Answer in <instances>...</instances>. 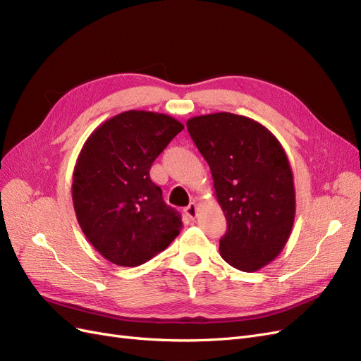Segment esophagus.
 Listing matches in <instances>:
<instances>
[{
  "instance_id": "obj_1",
  "label": "esophagus",
  "mask_w": 361,
  "mask_h": 361,
  "mask_svg": "<svg viewBox=\"0 0 361 361\" xmlns=\"http://www.w3.org/2000/svg\"><path fill=\"white\" fill-rule=\"evenodd\" d=\"M185 214H187L188 218H191V220H194L195 215H197V203L191 202L187 207H185Z\"/></svg>"
}]
</instances>
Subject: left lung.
I'll use <instances>...</instances> for the list:
<instances>
[{"label":"left lung","mask_w":361,"mask_h":361,"mask_svg":"<svg viewBox=\"0 0 361 361\" xmlns=\"http://www.w3.org/2000/svg\"><path fill=\"white\" fill-rule=\"evenodd\" d=\"M187 128L209 164L214 194L227 220L221 257L239 271H259L281 253L295 221L293 174L285 149L268 128L245 116H195Z\"/></svg>","instance_id":"1"}]
</instances>
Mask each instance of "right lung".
Listing matches in <instances>:
<instances>
[{"label": "right lung", "instance_id": "1", "mask_svg": "<svg viewBox=\"0 0 361 361\" xmlns=\"http://www.w3.org/2000/svg\"><path fill=\"white\" fill-rule=\"evenodd\" d=\"M182 129L171 116L129 110L85 140L72 176L73 207L85 238L111 264L138 267L180 233V215L149 170Z\"/></svg>", "mask_w": 361, "mask_h": 361}]
</instances>
